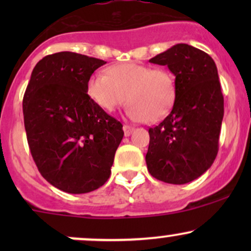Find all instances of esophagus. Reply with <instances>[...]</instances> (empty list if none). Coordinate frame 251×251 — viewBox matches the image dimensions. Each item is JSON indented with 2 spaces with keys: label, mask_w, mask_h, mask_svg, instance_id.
<instances>
[{
  "label": "esophagus",
  "mask_w": 251,
  "mask_h": 251,
  "mask_svg": "<svg viewBox=\"0 0 251 251\" xmlns=\"http://www.w3.org/2000/svg\"><path fill=\"white\" fill-rule=\"evenodd\" d=\"M123 129H124V134H125V137H129V135L132 134V132L134 131V127H132V126H128V125H124Z\"/></svg>",
  "instance_id": "1"
}]
</instances>
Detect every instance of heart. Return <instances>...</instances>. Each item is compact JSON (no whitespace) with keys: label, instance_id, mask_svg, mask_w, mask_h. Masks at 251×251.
<instances>
[{"label":"heart","instance_id":"obj_1","mask_svg":"<svg viewBox=\"0 0 251 251\" xmlns=\"http://www.w3.org/2000/svg\"><path fill=\"white\" fill-rule=\"evenodd\" d=\"M107 74L97 72L88 79L89 99L106 112H114L128 99L126 114L133 122H159L174 106L176 77L166 68L137 62L117 63Z\"/></svg>","mask_w":251,"mask_h":251}]
</instances>
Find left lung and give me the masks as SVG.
I'll return each instance as SVG.
<instances>
[{
	"instance_id": "8db88e82",
	"label": "left lung",
	"mask_w": 251,
	"mask_h": 251,
	"mask_svg": "<svg viewBox=\"0 0 251 251\" xmlns=\"http://www.w3.org/2000/svg\"><path fill=\"white\" fill-rule=\"evenodd\" d=\"M150 62L168 66L177 94L169 116L149 129L146 165L165 183H190L210 169L218 152L224 99L217 67L209 54L186 43L172 46Z\"/></svg>"
}]
</instances>
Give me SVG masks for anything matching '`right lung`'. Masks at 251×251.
Returning <instances> with one entry per match:
<instances>
[{"label": "right lung", "mask_w": 251, "mask_h": 251, "mask_svg": "<svg viewBox=\"0 0 251 251\" xmlns=\"http://www.w3.org/2000/svg\"><path fill=\"white\" fill-rule=\"evenodd\" d=\"M105 61L72 51L47 55L31 72L24 97L28 145L40 174L68 194L107 181L123 125L89 99L86 86Z\"/></svg>", "instance_id": "add662e5"}]
</instances>
